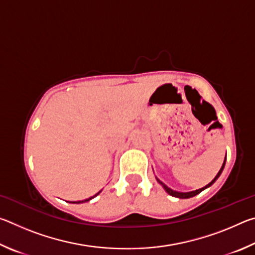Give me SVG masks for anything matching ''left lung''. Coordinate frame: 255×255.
I'll return each mask as SVG.
<instances>
[{"mask_svg":"<svg viewBox=\"0 0 255 255\" xmlns=\"http://www.w3.org/2000/svg\"><path fill=\"white\" fill-rule=\"evenodd\" d=\"M225 162H226V158H225V161H224V164H223V166H222V169L219 170V172H218V174L215 176V179L211 181V182L209 183V184H207L206 187H204V188H201V189H199V190H196V191H191V192H178V191H173V190L172 189H170L169 187H166L165 184H164L163 182H161V181H159L158 179H157V181L159 183H161L162 185H163V188L165 189V191L169 193V195H171V196H173V197H176V198H181V199H187V198H191V197H195V196H197L198 193H200L202 190H205L206 188H208V187H210L211 184H213L216 180H217L218 178H219V175L222 174V172H223V170H224V166H225Z\"/></svg>","mask_w":255,"mask_h":255,"instance_id":"obj_1","label":"left lung"}]
</instances>
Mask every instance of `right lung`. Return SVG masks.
Returning a JSON list of instances; mask_svg holds the SVG:
<instances>
[{
  "instance_id": "right-lung-1",
  "label": "right lung",
  "mask_w": 255,
  "mask_h": 255,
  "mask_svg": "<svg viewBox=\"0 0 255 255\" xmlns=\"http://www.w3.org/2000/svg\"><path fill=\"white\" fill-rule=\"evenodd\" d=\"M99 193H100V192H98V193H97V195H99ZM97 195H96V196H97ZM96 196H93V197H91V198H89V199L82 200V201H76V202H75V204H80V202H85V201H89V200H91V199H92V198H94V197H96Z\"/></svg>"
}]
</instances>
